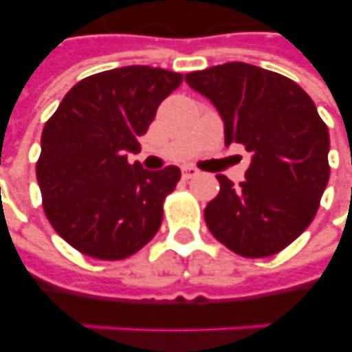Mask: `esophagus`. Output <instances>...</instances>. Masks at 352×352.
Here are the masks:
<instances>
[{
  "label": "esophagus",
  "instance_id": "34e87169",
  "mask_svg": "<svg viewBox=\"0 0 352 352\" xmlns=\"http://www.w3.org/2000/svg\"><path fill=\"white\" fill-rule=\"evenodd\" d=\"M195 175H199V170L197 168H193V166H184L182 168V179H193Z\"/></svg>",
  "mask_w": 352,
  "mask_h": 352
}]
</instances>
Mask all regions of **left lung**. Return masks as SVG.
Returning <instances> with one entry per match:
<instances>
[{"instance_id":"obj_1","label":"left lung","mask_w":352,"mask_h":352,"mask_svg":"<svg viewBox=\"0 0 352 352\" xmlns=\"http://www.w3.org/2000/svg\"><path fill=\"white\" fill-rule=\"evenodd\" d=\"M225 122V144L252 155L246 181L217 175L204 221L243 257L274 256L312 223L329 182V129L314 102L283 74L230 62L186 74Z\"/></svg>"}]
</instances>
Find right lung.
Listing matches in <instances>:
<instances>
[{
  "label": "right lung",
  "mask_w": 352,
  "mask_h": 352,
  "mask_svg": "<svg viewBox=\"0 0 352 352\" xmlns=\"http://www.w3.org/2000/svg\"><path fill=\"white\" fill-rule=\"evenodd\" d=\"M182 74L127 65L80 80L41 133L36 162L43 210L52 228L85 256L126 259L153 239L177 166L148 171L127 162L138 153L157 107Z\"/></svg>",
  "instance_id": "add662e5"
}]
</instances>
